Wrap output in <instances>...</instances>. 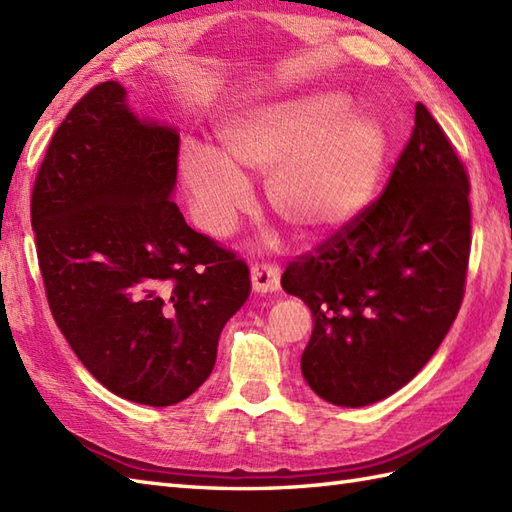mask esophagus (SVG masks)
<instances>
[{"label":"esophagus","mask_w":512,"mask_h":512,"mask_svg":"<svg viewBox=\"0 0 512 512\" xmlns=\"http://www.w3.org/2000/svg\"><path fill=\"white\" fill-rule=\"evenodd\" d=\"M279 266L273 262L253 264L250 268V281L255 292H275L279 290Z\"/></svg>","instance_id":"obj_1"}]
</instances>
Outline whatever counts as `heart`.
Masks as SVG:
<instances>
[{
  "instance_id": "b5f03b06",
  "label": "heart",
  "mask_w": 512,
  "mask_h": 512,
  "mask_svg": "<svg viewBox=\"0 0 512 512\" xmlns=\"http://www.w3.org/2000/svg\"><path fill=\"white\" fill-rule=\"evenodd\" d=\"M387 151L383 125L352 114L345 94L308 92L233 114L220 151L182 149L180 178L206 233H231L248 204L244 176H266L268 209L301 239H321L372 204Z\"/></svg>"
}]
</instances>
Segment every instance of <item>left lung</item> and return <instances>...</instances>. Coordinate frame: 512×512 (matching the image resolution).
Instances as JSON below:
<instances>
[{
  "mask_svg": "<svg viewBox=\"0 0 512 512\" xmlns=\"http://www.w3.org/2000/svg\"><path fill=\"white\" fill-rule=\"evenodd\" d=\"M469 176L422 103L383 193L356 222L286 266L281 286L312 312L301 374L339 407L394 394L438 350L464 299Z\"/></svg>",
  "mask_w": 512,
  "mask_h": 512,
  "instance_id": "left-lung-1",
  "label": "left lung"
}]
</instances>
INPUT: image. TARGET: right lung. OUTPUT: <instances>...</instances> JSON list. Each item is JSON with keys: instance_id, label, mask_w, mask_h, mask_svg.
<instances>
[{"instance_id": "1", "label": "right lung", "mask_w": 512, "mask_h": 512, "mask_svg": "<svg viewBox=\"0 0 512 512\" xmlns=\"http://www.w3.org/2000/svg\"><path fill=\"white\" fill-rule=\"evenodd\" d=\"M105 81L54 132L30 198L48 306L85 369L149 407L213 372L226 321L250 295L244 259L171 200L180 136L138 118Z\"/></svg>"}]
</instances>
